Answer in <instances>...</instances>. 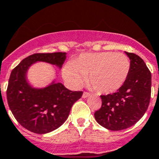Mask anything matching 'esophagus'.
<instances>
[{
    "label": "esophagus",
    "instance_id": "34e87169",
    "mask_svg": "<svg viewBox=\"0 0 159 159\" xmlns=\"http://www.w3.org/2000/svg\"><path fill=\"white\" fill-rule=\"evenodd\" d=\"M89 95H90V93L85 91V92H84L83 94H82V97H83V98H86V97H88Z\"/></svg>",
    "mask_w": 159,
    "mask_h": 159
}]
</instances>
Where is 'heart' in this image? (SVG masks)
<instances>
[{
	"label": "heart",
	"mask_w": 159,
	"mask_h": 159,
	"mask_svg": "<svg viewBox=\"0 0 159 159\" xmlns=\"http://www.w3.org/2000/svg\"><path fill=\"white\" fill-rule=\"evenodd\" d=\"M131 68L128 57L122 53L99 52L82 54L66 64L63 75L71 86L79 87L87 82L100 94L115 92L126 82Z\"/></svg>",
	"instance_id": "obj_1"
}]
</instances>
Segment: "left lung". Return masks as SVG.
I'll return each mask as SVG.
<instances>
[{
	"instance_id": "8db88e82",
	"label": "left lung",
	"mask_w": 159,
	"mask_h": 159,
	"mask_svg": "<svg viewBox=\"0 0 159 159\" xmlns=\"http://www.w3.org/2000/svg\"><path fill=\"white\" fill-rule=\"evenodd\" d=\"M131 68L124 84L113 94L100 95L102 105L95 111L97 122L111 131H121L135 124L149 107L151 73L140 56L126 52Z\"/></svg>"
}]
</instances>
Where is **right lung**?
<instances>
[{
	"instance_id": "1",
	"label": "right lung",
	"mask_w": 159,
	"mask_h": 159,
	"mask_svg": "<svg viewBox=\"0 0 159 159\" xmlns=\"http://www.w3.org/2000/svg\"><path fill=\"white\" fill-rule=\"evenodd\" d=\"M66 53H37L24 59L10 73L6 96L9 107L19 124L28 131L46 134L61 126L68 118L73 104L82 91H72L63 84L52 83L35 89L28 83L26 73L30 65L43 61L61 68Z\"/></svg>"
}]
</instances>
